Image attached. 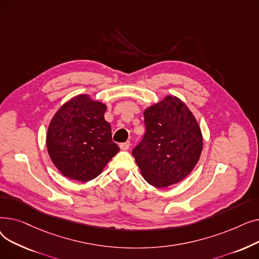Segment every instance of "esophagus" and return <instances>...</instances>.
<instances>
[{
	"label": "esophagus",
	"mask_w": 259,
	"mask_h": 259,
	"mask_svg": "<svg viewBox=\"0 0 259 259\" xmlns=\"http://www.w3.org/2000/svg\"><path fill=\"white\" fill-rule=\"evenodd\" d=\"M119 148L121 149V150H124V151L128 150V149L130 148V142H125V143H121V144L119 145Z\"/></svg>",
	"instance_id": "esophagus-1"
}]
</instances>
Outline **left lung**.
<instances>
[{
  "label": "left lung",
  "instance_id": "left-lung-1",
  "mask_svg": "<svg viewBox=\"0 0 259 259\" xmlns=\"http://www.w3.org/2000/svg\"><path fill=\"white\" fill-rule=\"evenodd\" d=\"M146 132L132 155L148 184L165 188L183 181L200 157L202 135L193 113L172 95L144 111Z\"/></svg>",
  "mask_w": 259,
  "mask_h": 259
}]
</instances>
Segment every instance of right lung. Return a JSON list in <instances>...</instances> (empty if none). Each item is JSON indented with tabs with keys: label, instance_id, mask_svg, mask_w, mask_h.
Segmentation results:
<instances>
[{
	"label": "right lung",
	"instance_id": "obj_1",
	"mask_svg": "<svg viewBox=\"0 0 259 259\" xmlns=\"http://www.w3.org/2000/svg\"><path fill=\"white\" fill-rule=\"evenodd\" d=\"M107 106L79 94L52 117L46 145L53 165L66 178L89 182L99 176L119 151L105 120Z\"/></svg>",
	"mask_w": 259,
	"mask_h": 259
}]
</instances>
